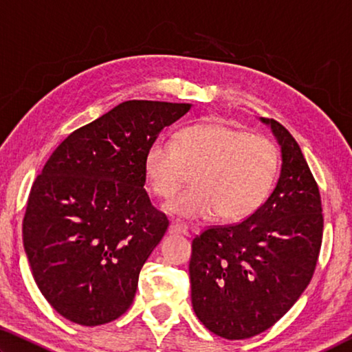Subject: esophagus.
<instances>
[{
	"label": "esophagus",
	"instance_id": "obj_1",
	"mask_svg": "<svg viewBox=\"0 0 352 352\" xmlns=\"http://www.w3.org/2000/svg\"><path fill=\"white\" fill-rule=\"evenodd\" d=\"M169 231L174 234H188L189 233L188 225L178 222V220H172L169 225Z\"/></svg>",
	"mask_w": 352,
	"mask_h": 352
}]
</instances>
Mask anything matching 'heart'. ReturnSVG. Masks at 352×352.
Listing matches in <instances>:
<instances>
[{
    "label": "heart",
    "mask_w": 352,
    "mask_h": 352,
    "mask_svg": "<svg viewBox=\"0 0 352 352\" xmlns=\"http://www.w3.org/2000/svg\"><path fill=\"white\" fill-rule=\"evenodd\" d=\"M278 163V148L265 136L208 122L183 129L174 142L155 141L146 153L144 175L157 197L169 199L192 174L194 188L168 201L166 210L186 219L219 214L234 222L265 204Z\"/></svg>",
    "instance_id": "heart-1"
}]
</instances>
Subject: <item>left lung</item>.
Wrapping results in <instances>:
<instances>
[{
  "instance_id": "obj_1",
  "label": "left lung",
  "mask_w": 352,
  "mask_h": 352,
  "mask_svg": "<svg viewBox=\"0 0 352 352\" xmlns=\"http://www.w3.org/2000/svg\"><path fill=\"white\" fill-rule=\"evenodd\" d=\"M281 146V175L258 211L239 223L214 225L192 241L190 298L206 329L243 340L272 327L311 283L323 214L318 184L294 136L261 118Z\"/></svg>"
}]
</instances>
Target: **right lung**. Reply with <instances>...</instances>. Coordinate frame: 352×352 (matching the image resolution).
<instances>
[{
	"mask_svg": "<svg viewBox=\"0 0 352 352\" xmlns=\"http://www.w3.org/2000/svg\"><path fill=\"white\" fill-rule=\"evenodd\" d=\"M190 104L127 100L68 135L37 175L23 245L46 301L99 326L132 306L140 272L169 226L144 189V158Z\"/></svg>",
	"mask_w": 352,
	"mask_h": 352,
	"instance_id": "obj_1",
	"label": "right lung"
}]
</instances>
